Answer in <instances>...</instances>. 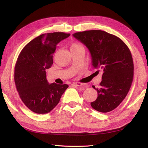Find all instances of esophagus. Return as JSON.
<instances>
[{
    "label": "esophagus",
    "mask_w": 148,
    "mask_h": 148,
    "mask_svg": "<svg viewBox=\"0 0 148 148\" xmlns=\"http://www.w3.org/2000/svg\"><path fill=\"white\" fill-rule=\"evenodd\" d=\"M73 84L75 85V86H80L82 89H84L85 87H86L85 84L84 83H82L76 82V83H73Z\"/></svg>",
    "instance_id": "obj_1"
}]
</instances>
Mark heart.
<instances>
[{
  "mask_svg": "<svg viewBox=\"0 0 148 148\" xmlns=\"http://www.w3.org/2000/svg\"><path fill=\"white\" fill-rule=\"evenodd\" d=\"M81 47V46H80L79 44H77V43H73V44H71V46L70 49L77 48V47Z\"/></svg>",
  "mask_w": 148,
  "mask_h": 148,
  "instance_id": "heart-1",
  "label": "heart"
}]
</instances>
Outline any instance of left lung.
Here are the masks:
<instances>
[{
	"label": "left lung",
	"mask_w": 148,
	"mask_h": 148,
	"mask_svg": "<svg viewBox=\"0 0 148 148\" xmlns=\"http://www.w3.org/2000/svg\"><path fill=\"white\" fill-rule=\"evenodd\" d=\"M73 37L90 52L92 65L102 72L97 97L91 103L94 109L108 112L117 107L130 89L133 79V61L130 51L122 39L104 31L76 33Z\"/></svg>",
	"instance_id": "left-lung-1"
}]
</instances>
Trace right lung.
<instances>
[{
    "mask_svg": "<svg viewBox=\"0 0 148 148\" xmlns=\"http://www.w3.org/2000/svg\"><path fill=\"white\" fill-rule=\"evenodd\" d=\"M70 34L55 32L42 34L22 49L15 66L14 80L21 101L36 114H47L59 102L68 84H49L46 69L53 64L57 44Z\"/></svg>",
    "mask_w": 148,
    "mask_h": 148,
    "instance_id": "add662e5",
    "label": "right lung"
}]
</instances>
